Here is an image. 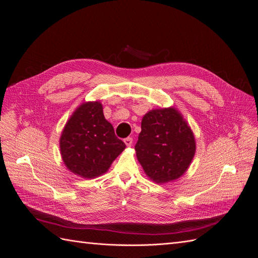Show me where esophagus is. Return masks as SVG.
<instances>
[{
    "label": "esophagus",
    "mask_w": 258,
    "mask_h": 258,
    "mask_svg": "<svg viewBox=\"0 0 258 258\" xmlns=\"http://www.w3.org/2000/svg\"><path fill=\"white\" fill-rule=\"evenodd\" d=\"M124 143L126 144L127 147H131L132 144H133V139H132V138H126V139L124 140Z\"/></svg>",
    "instance_id": "1"
}]
</instances>
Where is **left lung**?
Returning <instances> with one entry per match:
<instances>
[{"instance_id":"1","label":"left lung","mask_w":258,"mask_h":258,"mask_svg":"<svg viewBox=\"0 0 258 258\" xmlns=\"http://www.w3.org/2000/svg\"><path fill=\"white\" fill-rule=\"evenodd\" d=\"M135 151L146 174L157 183H165L187 170L196 143L190 128L176 109H156L143 117Z\"/></svg>"}]
</instances>
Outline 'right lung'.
I'll use <instances>...</instances> for the list:
<instances>
[{"label": "right lung", "mask_w": 258, "mask_h": 258, "mask_svg": "<svg viewBox=\"0 0 258 258\" xmlns=\"http://www.w3.org/2000/svg\"><path fill=\"white\" fill-rule=\"evenodd\" d=\"M126 145L105 119L99 102L77 108L60 138V151L67 168L83 178H94L109 169Z\"/></svg>", "instance_id": "1"}]
</instances>
